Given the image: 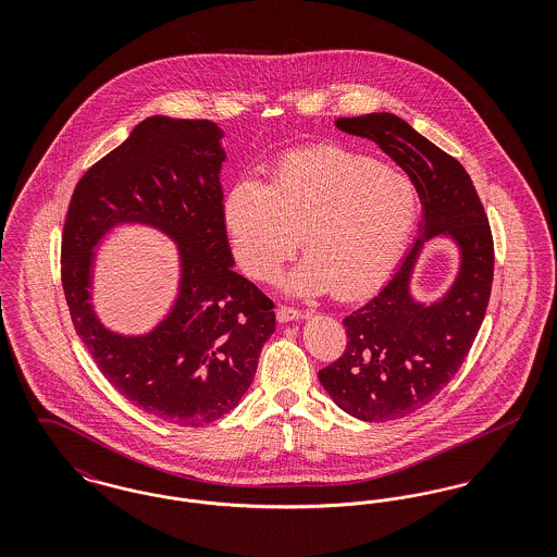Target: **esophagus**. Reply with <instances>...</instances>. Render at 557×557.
I'll return each instance as SVG.
<instances>
[{
    "instance_id": "34e87169",
    "label": "esophagus",
    "mask_w": 557,
    "mask_h": 557,
    "mask_svg": "<svg viewBox=\"0 0 557 557\" xmlns=\"http://www.w3.org/2000/svg\"><path fill=\"white\" fill-rule=\"evenodd\" d=\"M277 321H282V323H288V321H296V319H302V311H298V309H292V307H286V305H282L280 309H277Z\"/></svg>"
}]
</instances>
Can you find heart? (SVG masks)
Here are the masks:
<instances>
[{"mask_svg": "<svg viewBox=\"0 0 557 557\" xmlns=\"http://www.w3.org/2000/svg\"><path fill=\"white\" fill-rule=\"evenodd\" d=\"M420 212L413 182L384 162L341 146L286 154L273 184L242 180L225 200L239 265L273 280L300 246L309 255L288 290H334L343 300L375 290L397 265Z\"/></svg>", "mask_w": 557, "mask_h": 557, "instance_id": "obj_1", "label": "heart"}]
</instances>
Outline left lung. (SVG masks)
Instances as JSON below:
<instances>
[{"mask_svg": "<svg viewBox=\"0 0 557 557\" xmlns=\"http://www.w3.org/2000/svg\"><path fill=\"white\" fill-rule=\"evenodd\" d=\"M341 132L375 141L409 175L422 202L420 236L393 280L345 318V352L319 370L338 407L363 422L400 420L436 397L468 357L488 307L495 246L476 187L459 160L391 112L338 119ZM449 235L462 267L446 298L430 308L408 294L423 242Z\"/></svg>", "mask_w": 557, "mask_h": 557, "instance_id": "left-lung-1", "label": "left lung"}]
</instances>
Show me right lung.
Returning <instances> with one entry per match:
<instances>
[{"mask_svg": "<svg viewBox=\"0 0 557 557\" xmlns=\"http://www.w3.org/2000/svg\"><path fill=\"white\" fill-rule=\"evenodd\" d=\"M223 132L211 121L150 116L79 180L62 232V290L108 382L169 424H211L252 384L273 300L236 273L219 180ZM119 222L159 226L181 246L174 311L146 337H119L88 305L92 246Z\"/></svg>", "mask_w": 557, "mask_h": 557, "instance_id": "obj_1", "label": "right lung"}]
</instances>
